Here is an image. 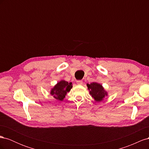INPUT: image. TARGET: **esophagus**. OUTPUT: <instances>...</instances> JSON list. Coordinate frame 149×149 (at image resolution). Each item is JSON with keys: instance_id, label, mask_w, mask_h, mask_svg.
I'll use <instances>...</instances> for the list:
<instances>
[{"instance_id": "esophagus-1", "label": "esophagus", "mask_w": 149, "mask_h": 149, "mask_svg": "<svg viewBox=\"0 0 149 149\" xmlns=\"http://www.w3.org/2000/svg\"><path fill=\"white\" fill-rule=\"evenodd\" d=\"M76 82H77V84L78 85H81L83 84V81L82 80H78Z\"/></svg>"}]
</instances>
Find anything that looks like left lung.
<instances>
[{
  "mask_svg": "<svg viewBox=\"0 0 149 149\" xmlns=\"http://www.w3.org/2000/svg\"><path fill=\"white\" fill-rule=\"evenodd\" d=\"M88 89L89 91V94L96 102L102 101L106 96H107V92L103 88L102 84L93 82L91 84H87Z\"/></svg>",
  "mask_w": 149,
  "mask_h": 149,
  "instance_id": "obj_1",
  "label": "left lung"
}]
</instances>
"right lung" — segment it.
Masks as SVG:
<instances>
[{
    "label": "right lung",
    "mask_w": 149,
    "mask_h": 149,
    "mask_svg": "<svg viewBox=\"0 0 149 149\" xmlns=\"http://www.w3.org/2000/svg\"><path fill=\"white\" fill-rule=\"evenodd\" d=\"M72 87V83L61 80L51 89L50 94L56 100L62 101L65 99L67 93L70 91Z\"/></svg>",
    "instance_id": "right-lung-1"
}]
</instances>
